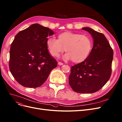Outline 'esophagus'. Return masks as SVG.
Listing matches in <instances>:
<instances>
[{
  "label": "esophagus",
  "mask_w": 122,
  "mask_h": 122,
  "mask_svg": "<svg viewBox=\"0 0 122 122\" xmlns=\"http://www.w3.org/2000/svg\"><path fill=\"white\" fill-rule=\"evenodd\" d=\"M58 65H60V66H61V65H64V64H63V63H62V62H61L58 61Z\"/></svg>",
  "instance_id": "obj_1"
}]
</instances>
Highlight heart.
Wrapping results in <instances>:
<instances>
[{"label":"heart","instance_id":"obj_1","mask_svg":"<svg viewBox=\"0 0 122 122\" xmlns=\"http://www.w3.org/2000/svg\"><path fill=\"white\" fill-rule=\"evenodd\" d=\"M49 52L54 57H57L65 51L67 60L74 63H80L88 57L92 47L90 38L85 35L66 31L58 35L57 40L49 38L47 41Z\"/></svg>","mask_w":122,"mask_h":122}]
</instances>
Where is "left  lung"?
Instances as JSON below:
<instances>
[{"instance_id":"obj_1","label":"left lung","mask_w":122,"mask_h":122,"mask_svg":"<svg viewBox=\"0 0 122 122\" xmlns=\"http://www.w3.org/2000/svg\"><path fill=\"white\" fill-rule=\"evenodd\" d=\"M82 29L92 35L93 46L84 61L71 67L69 83L76 92L92 93L102 89L110 79L114 52L102 33L88 27Z\"/></svg>"}]
</instances>
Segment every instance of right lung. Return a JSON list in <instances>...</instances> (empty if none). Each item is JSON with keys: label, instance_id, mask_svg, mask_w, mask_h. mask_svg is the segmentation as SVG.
Masks as SVG:
<instances>
[{"label": "right lung", "instance_id": "obj_1", "mask_svg": "<svg viewBox=\"0 0 122 122\" xmlns=\"http://www.w3.org/2000/svg\"><path fill=\"white\" fill-rule=\"evenodd\" d=\"M53 34L49 28L34 24L15 35L10 46L9 68L21 85L41 86L57 66V62L49 54L46 44L48 36Z\"/></svg>", "mask_w": 122, "mask_h": 122}]
</instances>
